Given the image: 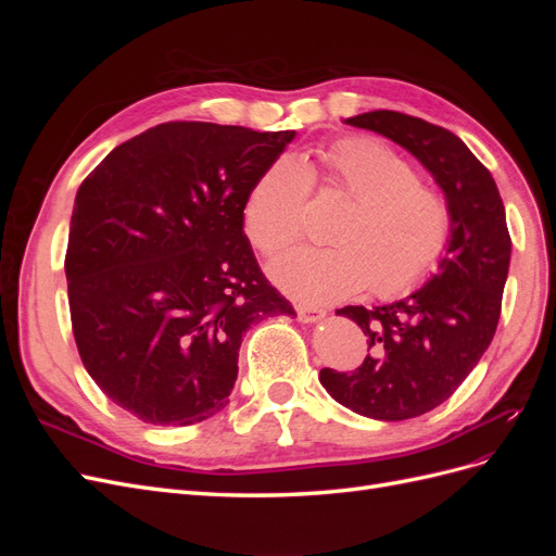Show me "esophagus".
<instances>
[{"label":"esophagus","instance_id":"esophagus-1","mask_svg":"<svg viewBox=\"0 0 556 556\" xmlns=\"http://www.w3.org/2000/svg\"><path fill=\"white\" fill-rule=\"evenodd\" d=\"M327 315V311L323 308H315V306H296V319L299 323H317V319H323Z\"/></svg>","mask_w":556,"mask_h":556}]
</instances>
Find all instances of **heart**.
Wrapping results in <instances>:
<instances>
[{
  "instance_id": "obj_1",
  "label": "heart",
  "mask_w": 556,
  "mask_h": 556,
  "mask_svg": "<svg viewBox=\"0 0 556 556\" xmlns=\"http://www.w3.org/2000/svg\"><path fill=\"white\" fill-rule=\"evenodd\" d=\"M313 182L352 201L329 231L333 245L296 248L268 266L299 301L329 304L364 288L378 299L403 296L447 255L450 201L390 146L366 137L331 143L319 153V169L290 155L266 166L245 201V233L262 255H276L304 233Z\"/></svg>"
}]
</instances>
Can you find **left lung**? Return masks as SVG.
<instances>
[{
	"label": "left lung",
	"mask_w": 556,
	"mask_h": 556,
	"mask_svg": "<svg viewBox=\"0 0 556 556\" xmlns=\"http://www.w3.org/2000/svg\"><path fill=\"white\" fill-rule=\"evenodd\" d=\"M345 123L410 150L454 213L450 250L425 288L387 306L336 311L362 327L371 355L350 374L319 371L341 406L399 422L441 406L490 348L513 241L490 169L450 129L399 111L362 113Z\"/></svg>",
	"instance_id": "obj_1"
}]
</instances>
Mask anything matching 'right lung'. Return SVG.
<instances>
[{
  "mask_svg": "<svg viewBox=\"0 0 556 556\" xmlns=\"http://www.w3.org/2000/svg\"><path fill=\"white\" fill-rule=\"evenodd\" d=\"M292 139L162 123L80 182L64 257L76 348L99 390L141 422L220 413L250 325L294 315L243 231L252 185Z\"/></svg>",
  "mask_w": 556,
  "mask_h": 556,
  "instance_id": "add662e5",
  "label": "right lung"
}]
</instances>
